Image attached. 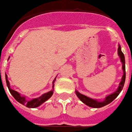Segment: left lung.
I'll return each instance as SVG.
<instances>
[{"mask_svg":"<svg viewBox=\"0 0 132 132\" xmlns=\"http://www.w3.org/2000/svg\"><path fill=\"white\" fill-rule=\"evenodd\" d=\"M118 54L119 56L120 59H121V63H122V65H122V69H123V77H122V79H121V82L119 83V86L118 87L117 90H116L115 92L112 93L111 94H110L108 95V96H106V98H105V100H104L103 102H99L97 100L88 97L87 96L80 93L78 90H76V94L78 96V97L84 104H86V106L95 108H102L103 106H106V105H108L110 103H111L114 99L117 98V96L119 95L120 93L121 92V90L123 89L125 81V56H124V54H123V53L122 52V51H121V48L120 45H119V48H118Z\"/></svg>","mask_w":132,"mask_h":132,"instance_id":"left-lung-1","label":"left lung"}]
</instances>
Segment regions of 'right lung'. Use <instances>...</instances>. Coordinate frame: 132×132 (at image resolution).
<instances>
[{
  "instance_id": "obj_1",
  "label": "right lung",
  "mask_w": 132,
  "mask_h": 132,
  "mask_svg": "<svg viewBox=\"0 0 132 132\" xmlns=\"http://www.w3.org/2000/svg\"><path fill=\"white\" fill-rule=\"evenodd\" d=\"M5 80H6V82H7V87L9 88V92L11 93V94L12 95L13 97L15 98V100L18 101L19 103L23 104L25 106H26L27 108H37L38 106H39L40 105H42L44 102H45L46 101L49 99V98L51 97V96L53 95L54 92V81L56 80V78L54 80L53 82H52V90H51L49 92L46 93H44V94L42 95V96H40L39 97L35 98V99H32L31 100H26V97H24V96L21 95L19 93H18L15 90H13L10 88V84H9V82L7 79V75L5 73Z\"/></svg>"
}]
</instances>
